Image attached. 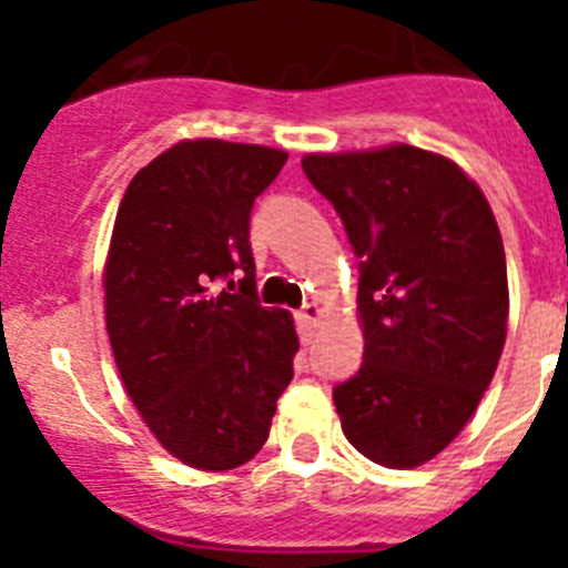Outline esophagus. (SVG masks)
I'll return each mask as SVG.
<instances>
[{
	"mask_svg": "<svg viewBox=\"0 0 568 568\" xmlns=\"http://www.w3.org/2000/svg\"><path fill=\"white\" fill-rule=\"evenodd\" d=\"M320 320H323V308H320L317 303H305L297 314V323L303 325V328H308V332H312V328H317Z\"/></svg>",
	"mask_w": 568,
	"mask_h": 568,
	"instance_id": "esophagus-1",
	"label": "esophagus"
}]
</instances>
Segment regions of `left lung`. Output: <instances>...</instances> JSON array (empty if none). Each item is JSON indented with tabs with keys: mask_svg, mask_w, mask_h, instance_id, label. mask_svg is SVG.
Returning <instances> with one entry per match:
<instances>
[{
	"mask_svg": "<svg viewBox=\"0 0 568 568\" xmlns=\"http://www.w3.org/2000/svg\"><path fill=\"white\" fill-rule=\"evenodd\" d=\"M359 256L363 366L334 386L359 455L414 468L475 414L506 343L509 280L489 202L452 160L414 145L308 154Z\"/></svg>",
	"mask_w": 568,
	"mask_h": 568,
	"instance_id": "obj_1",
	"label": "left lung"
}]
</instances>
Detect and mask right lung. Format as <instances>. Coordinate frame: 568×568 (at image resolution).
<instances>
[{"instance_id": "1", "label": "right lung", "mask_w": 568, "mask_h": 568, "mask_svg": "<svg viewBox=\"0 0 568 568\" xmlns=\"http://www.w3.org/2000/svg\"><path fill=\"white\" fill-rule=\"evenodd\" d=\"M285 160L265 145L176 142L131 180L113 223V359L162 448L202 471L263 448L294 377L297 332L288 312L260 305L248 243L254 200Z\"/></svg>"}]
</instances>
